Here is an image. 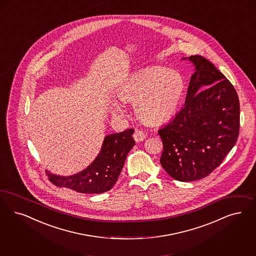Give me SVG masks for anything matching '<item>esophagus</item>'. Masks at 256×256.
<instances>
[{"label":"esophagus","instance_id":"1","mask_svg":"<svg viewBox=\"0 0 256 256\" xmlns=\"http://www.w3.org/2000/svg\"><path fill=\"white\" fill-rule=\"evenodd\" d=\"M133 138L135 141L138 142L144 141L146 139V133L140 130H135L134 134H133Z\"/></svg>","mask_w":256,"mask_h":256}]
</instances>
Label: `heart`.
<instances>
[{
	"label": "heart",
	"instance_id": "b5f03b06",
	"mask_svg": "<svg viewBox=\"0 0 256 256\" xmlns=\"http://www.w3.org/2000/svg\"><path fill=\"white\" fill-rule=\"evenodd\" d=\"M184 92V82L178 72L153 67L132 76L119 96L124 101L135 100V112L146 123L162 124L176 114Z\"/></svg>",
	"mask_w": 256,
	"mask_h": 256
}]
</instances>
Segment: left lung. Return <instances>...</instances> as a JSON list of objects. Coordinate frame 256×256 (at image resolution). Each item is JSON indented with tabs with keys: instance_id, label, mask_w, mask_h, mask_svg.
Listing matches in <instances>:
<instances>
[{
	"instance_id": "8db88e82",
	"label": "left lung",
	"mask_w": 256,
	"mask_h": 256,
	"mask_svg": "<svg viewBox=\"0 0 256 256\" xmlns=\"http://www.w3.org/2000/svg\"><path fill=\"white\" fill-rule=\"evenodd\" d=\"M184 60V58H182ZM194 65L186 105L158 134L164 150L160 162L180 182L200 180L218 168L238 141V92L214 65L191 56Z\"/></svg>"
}]
</instances>
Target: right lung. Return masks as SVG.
I'll list each match as a JSON object with an SVG mask.
<instances>
[{
	"label": "right lung",
	"mask_w": 256,
	"mask_h": 256,
	"mask_svg": "<svg viewBox=\"0 0 256 256\" xmlns=\"http://www.w3.org/2000/svg\"><path fill=\"white\" fill-rule=\"evenodd\" d=\"M133 128L105 137L96 160L80 173L69 176L47 174L58 187H66L83 194H100L110 190L118 180L126 158L135 144Z\"/></svg>",
	"instance_id": "add662e5"
}]
</instances>
